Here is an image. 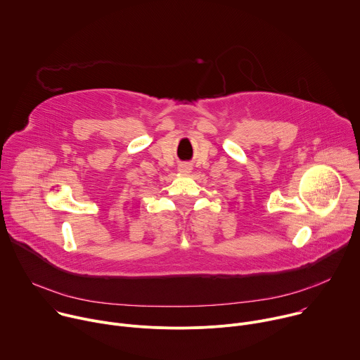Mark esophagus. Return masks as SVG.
<instances>
[{"label": "esophagus", "mask_w": 360, "mask_h": 360, "mask_svg": "<svg viewBox=\"0 0 360 360\" xmlns=\"http://www.w3.org/2000/svg\"><path fill=\"white\" fill-rule=\"evenodd\" d=\"M191 165H188V164H184V165H181V171L182 172H191Z\"/></svg>", "instance_id": "1"}]
</instances>
